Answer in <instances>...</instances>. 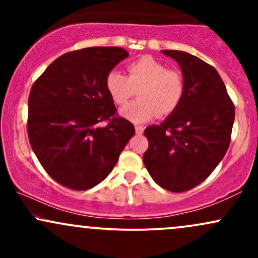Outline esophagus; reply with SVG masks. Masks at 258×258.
<instances>
[{"mask_svg": "<svg viewBox=\"0 0 258 258\" xmlns=\"http://www.w3.org/2000/svg\"><path fill=\"white\" fill-rule=\"evenodd\" d=\"M143 131H144L143 126H136V133H137V135H143Z\"/></svg>", "mask_w": 258, "mask_h": 258, "instance_id": "obj_1", "label": "esophagus"}]
</instances>
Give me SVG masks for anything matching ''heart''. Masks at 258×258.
<instances>
[{"instance_id": "b5f03b06", "label": "heart", "mask_w": 258, "mask_h": 258, "mask_svg": "<svg viewBox=\"0 0 258 258\" xmlns=\"http://www.w3.org/2000/svg\"><path fill=\"white\" fill-rule=\"evenodd\" d=\"M127 74L110 72L106 90L115 104L123 105L137 93L139 99L121 109L120 114L135 123H143L159 116H167L178 108L184 96L185 84L178 70L167 69L152 57H142L127 65Z\"/></svg>"}]
</instances>
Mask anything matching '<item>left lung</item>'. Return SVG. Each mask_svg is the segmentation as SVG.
Returning a JSON list of instances; mask_svg holds the SVG:
<instances>
[{
	"label": "left lung",
	"mask_w": 258,
	"mask_h": 258,
	"mask_svg": "<svg viewBox=\"0 0 258 258\" xmlns=\"http://www.w3.org/2000/svg\"><path fill=\"white\" fill-rule=\"evenodd\" d=\"M161 52L178 63L185 91L172 114L146 128L143 161L160 186L180 193L204 182L226 155L235 109L214 67L183 51Z\"/></svg>",
	"instance_id": "1"
}]
</instances>
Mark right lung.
I'll list each match as a JSON object with an SVG mask.
<instances>
[{
	"instance_id": "add662e5",
	"label": "right lung",
	"mask_w": 258,
	"mask_h": 258,
	"mask_svg": "<svg viewBox=\"0 0 258 258\" xmlns=\"http://www.w3.org/2000/svg\"><path fill=\"white\" fill-rule=\"evenodd\" d=\"M127 57L120 47L65 53L32 85L29 141L42 167L59 184L74 190L93 188L111 172L135 135V126L116 116L105 85L108 74Z\"/></svg>"
}]
</instances>
